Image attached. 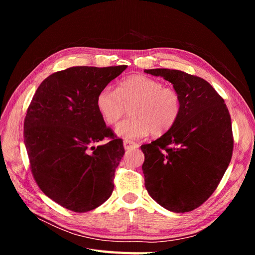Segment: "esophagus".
I'll use <instances>...</instances> for the list:
<instances>
[{"mask_svg": "<svg viewBox=\"0 0 255 255\" xmlns=\"http://www.w3.org/2000/svg\"><path fill=\"white\" fill-rule=\"evenodd\" d=\"M123 146H125L126 150H130V149H135L138 148V144L135 142H130V141H123Z\"/></svg>", "mask_w": 255, "mask_h": 255, "instance_id": "obj_1", "label": "esophagus"}]
</instances>
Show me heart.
Segmentation results:
<instances>
[{
  "instance_id": "obj_1",
  "label": "heart",
  "mask_w": 255,
  "mask_h": 255,
  "mask_svg": "<svg viewBox=\"0 0 255 255\" xmlns=\"http://www.w3.org/2000/svg\"><path fill=\"white\" fill-rule=\"evenodd\" d=\"M96 106L102 119L114 126L130 106V118L116 127L115 133L127 140L149 135H161L179 119L182 101L175 89L145 75H130L113 89L105 86L98 92Z\"/></svg>"
}]
</instances>
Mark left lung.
I'll use <instances>...</instances> for the list:
<instances>
[{
    "instance_id": "left-lung-1",
    "label": "left lung",
    "mask_w": 255,
    "mask_h": 255,
    "mask_svg": "<svg viewBox=\"0 0 255 255\" xmlns=\"http://www.w3.org/2000/svg\"><path fill=\"white\" fill-rule=\"evenodd\" d=\"M179 92L182 109L174 126L140 148L144 186L153 200L174 213L195 210L217 188L232 157L231 117L210 83L180 70L149 69Z\"/></svg>"
}]
</instances>
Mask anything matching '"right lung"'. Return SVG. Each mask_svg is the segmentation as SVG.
<instances>
[{"mask_svg": "<svg viewBox=\"0 0 255 255\" xmlns=\"http://www.w3.org/2000/svg\"><path fill=\"white\" fill-rule=\"evenodd\" d=\"M128 66L71 67L38 87L24 120V143L38 186L53 201L84 213L103 204L125 155L96 106L98 92ZM105 136L111 141L96 147Z\"/></svg>", "mask_w": 255, "mask_h": 255, "instance_id": "obj_1", "label": "right lung"}]
</instances>
